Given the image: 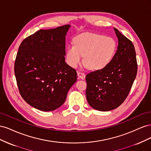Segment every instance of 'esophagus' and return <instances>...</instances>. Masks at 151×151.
<instances>
[{
  "instance_id": "34e87169",
  "label": "esophagus",
  "mask_w": 151,
  "mask_h": 151,
  "mask_svg": "<svg viewBox=\"0 0 151 151\" xmlns=\"http://www.w3.org/2000/svg\"><path fill=\"white\" fill-rule=\"evenodd\" d=\"M77 76H78V77L81 79H85V77H86V75H85L84 73L81 72H77Z\"/></svg>"
}]
</instances>
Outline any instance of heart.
I'll use <instances>...</instances> for the list:
<instances>
[{
    "instance_id": "heart-1",
    "label": "heart",
    "mask_w": 151,
    "mask_h": 151,
    "mask_svg": "<svg viewBox=\"0 0 151 151\" xmlns=\"http://www.w3.org/2000/svg\"><path fill=\"white\" fill-rule=\"evenodd\" d=\"M117 48L116 40L110 36L86 33L79 35L66 50V62L76 68L83 56L84 64L91 70H101L111 62Z\"/></svg>"
}]
</instances>
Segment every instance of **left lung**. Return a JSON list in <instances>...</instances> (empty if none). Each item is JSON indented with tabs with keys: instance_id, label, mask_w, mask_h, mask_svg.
Wrapping results in <instances>:
<instances>
[{
	"instance_id": "left-lung-1",
	"label": "left lung",
	"mask_w": 151,
	"mask_h": 151,
	"mask_svg": "<svg viewBox=\"0 0 151 151\" xmlns=\"http://www.w3.org/2000/svg\"><path fill=\"white\" fill-rule=\"evenodd\" d=\"M116 52L109 64L86 77V98L90 106L101 111H110L121 105L129 94L137 72L133 43L117 29Z\"/></svg>"
}]
</instances>
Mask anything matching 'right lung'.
Returning <instances> with one entry per match:
<instances>
[{"mask_svg": "<svg viewBox=\"0 0 151 151\" xmlns=\"http://www.w3.org/2000/svg\"><path fill=\"white\" fill-rule=\"evenodd\" d=\"M70 26L40 29L21 43L14 63L19 93L30 106L53 111L64 103L77 81V72L65 62V36Z\"/></svg>", "mask_w": 151, "mask_h": 151, "instance_id": "add662e5", "label": "right lung"}]
</instances>
